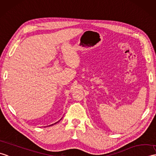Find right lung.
<instances>
[{"label": "right lung", "instance_id": "right-lung-1", "mask_svg": "<svg viewBox=\"0 0 156 156\" xmlns=\"http://www.w3.org/2000/svg\"><path fill=\"white\" fill-rule=\"evenodd\" d=\"M61 119H62V118L60 119V120H61ZM60 120H59V121H60ZM59 121H58V122H59ZM58 122H56V123H54V124H51V125H50V126H53L54 124H56V123H58Z\"/></svg>", "mask_w": 156, "mask_h": 156}]
</instances>
